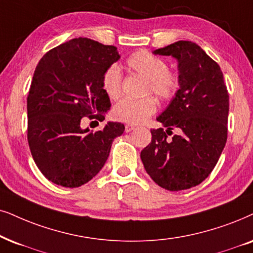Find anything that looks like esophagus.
<instances>
[{
	"label": "esophagus",
	"mask_w": 253,
	"mask_h": 253,
	"mask_svg": "<svg viewBox=\"0 0 253 253\" xmlns=\"http://www.w3.org/2000/svg\"><path fill=\"white\" fill-rule=\"evenodd\" d=\"M134 128H135V127L132 126V125H126V127H125V130H126V133H129V132H132Z\"/></svg>",
	"instance_id": "esophagus-1"
}]
</instances>
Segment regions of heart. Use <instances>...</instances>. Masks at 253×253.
Listing matches in <instances>:
<instances>
[{
	"label": "heart",
	"mask_w": 253,
	"mask_h": 253,
	"mask_svg": "<svg viewBox=\"0 0 253 253\" xmlns=\"http://www.w3.org/2000/svg\"><path fill=\"white\" fill-rule=\"evenodd\" d=\"M125 68L129 72L143 77L147 84L146 94H154L159 100L169 101L180 88V78L176 72L168 69L167 63L146 50L136 51L125 62ZM105 93L111 99L121 95V73L117 66H111L105 71L101 79ZM156 112V103L152 97L140 100L124 99L113 108V117L117 120L130 125L143 124Z\"/></svg>",
	"instance_id": "obj_1"
}]
</instances>
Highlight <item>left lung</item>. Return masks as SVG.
<instances>
[{"mask_svg": "<svg viewBox=\"0 0 253 253\" xmlns=\"http://www.w3.org/2000/svg\"><path fill=\"white\" fill-rule=\"evenodd\" d=\"M154 55L177 60L180 88L156 118L166 128L152 129V141L142 149L147 174L170 191L193 188L215 168L228 137L229 94L219 65L201 46L178 41ZM172 129L179 134L169 139Z\"/></svg>", "mask_w": 253, "mask_h": 253, "instance_id": "1", "label": "left lung"}]
</instances>
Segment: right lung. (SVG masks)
Wrapping results in <instances>:
<instances>
[{"instance_id":"obj_1","label":"right lung","mask_w":253,"mask_h":253,"mask_svg":"<svg viewBox=\"0 0 253 253\" xmlns=\"http://www.w3.org/2000/svg\"><path fill=\"white\" fill-rule=\"evenodd\" d=\"M119 59L116 46L81 37L53 47L36 66L27 100L28 142L38 169L55 184L87 183L124 133L113 121L94 133L81 125L84 117L105 119L111 101L101 79Z\"/></svg>"}]
</instances>
